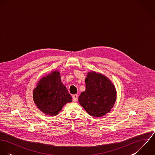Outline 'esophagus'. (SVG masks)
<instances>
[{
    "instance_id": "1",
    "label": "esophagus",
    "mask_w": 155,
    "mask_h": 155,
    "mask_svg": "<svg viewBox=\"0 0 155 155\" xmlns=\"http://www.w3.org/2000/svg\"><path fill=\"white\" fill-rule=\"evenodd\" d=\"M78 94H74L73 95V98H72V100L73 101H76L77 100H78Z\"/></svg>"
}]
</instances>
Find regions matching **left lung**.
<instances>
[{"mask_svg":"<svg viewBox=\"0 0 155 155\" xmlns=\"http://www.w3.org/2000/svg\"><path fill=\"white\" fill-rule=\"evenodd\" d=\"M86 89L78 100L89 115L101 117L109 112L116 99V91L110 81L101 74L89 72L85 79Z\"/></svg>","mask_w":155,"mask_h":155,"instance_id":"left-lung-1","label":"left lung"}]
</instances>
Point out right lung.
<instances>
[{"instance_id": "add662e5", "label": "right lung", "mask_w": 155, "mask_h": 155, "mask_svg": "<svg viewBox=\"0 0 155 155\" xmlns=\"http://www.w3.org/2000/svg\"><path fill=\"white\" fill-rule=\"evenodd\" d=\"M33 99L39 110L50 116H55L63 107L71 101L72 97L63 85L60 73L53 71L44 77L33 90Z\"/></svg>"}]
</instances>
